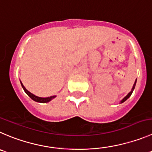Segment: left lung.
<instances>
[{"mask_svg":"<svg viewBox=\"0 0 152 152\" xmlns=\"http://www.w3.org/2000/svg\"><path fill=\"white\" fill-rule=\"evenodd\" d=\"M136 83H137V79H136V80H135V82H134V86H133V87H132V89H131V92H129V93L128 94V95H126V96L125 97V98H124L123 99H122V101H121L120 102V104H122V103H123V102H125V101L127 100V99H128V98H130V96H131V94H132V92H133V91H134V88H135V86H136Z\"/></svg>","mask_w":152,"mask_h":152,"instance_id":"1","label":"left lung"}]
</instances>
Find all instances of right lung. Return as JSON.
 Instances as JSON below:
<instances>
[{"instance_id":"1","label":"right lung","mask_w":152,"mask_h":152,"mask_svg":"<svg viewBox=\"0 0 152 152\" xmlns=\"http://www.w3.org/2000/svg\"><path fill=\"white\" fill-rule=\"evenodd\" d=\"M21 86H22L23 89L24 90V92H26V94H27V95L30 97L32 100L35 101V102H39V103H48V102H50L52 99H54V98L56 97V95H53V96H50V97H46V98H42V97L37 96V95H34L33 93H31L30 92H29V91L27 90L25 87H24V86L23 85V83H21Z\"/></svg>"}]
</instances>
